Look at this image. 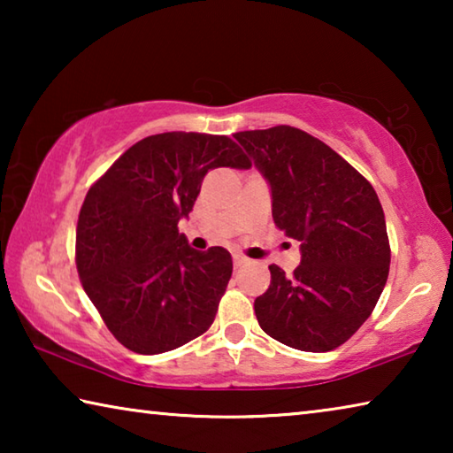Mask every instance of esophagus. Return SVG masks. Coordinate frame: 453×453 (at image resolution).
Returning a JSON list of instances; mask_svg holds the SVG:
<instances>
[{
    "label": "esophagus",
    "instance_id": "obj_1",
    "mask_svg": "<svg viewBox=\"0 0 453 453\" xmlns=\"http://www.w3.org/2000/svg\"><path fill=\"white\" fill-rule=\"evenodd\" d=\"M248 262H250L248 257H245L243 254H240V251H235V254H234V265L235 267H242V265H245Z\"/></svg>",
    "mask_w": 453,
    "mask_h": 453
}]
</instances>
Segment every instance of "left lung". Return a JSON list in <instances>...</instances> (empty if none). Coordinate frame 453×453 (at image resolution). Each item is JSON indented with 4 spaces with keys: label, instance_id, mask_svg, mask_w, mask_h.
I'll return each mask as SVG.
<instances>
[{
    "label": "left lung",
    "instance_id": "obj_1",
    "mask_svg": "<svg viewBox=\"0 0 453 453\" xmlns=\"http://www.w3.org/2000/svg\"><path fill=\"white\" fill-rule=\"evenodd\" d=\"M272 189V216L300 242L294 273L270 265L256 297L259 327L302 351L342 346L372 316L389 273V242L378 194L318 137L291 126L234 135Z\"/></svg>",
    "mask_w": 453,
    "mask_h": 453
}]
</instances>
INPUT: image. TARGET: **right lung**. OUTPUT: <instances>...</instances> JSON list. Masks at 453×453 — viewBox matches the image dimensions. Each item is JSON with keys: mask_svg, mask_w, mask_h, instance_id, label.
I'll return each instance as SVG.
<instances>
[{"mask_svg": "<svg viewBox=\"0 0 453 453\" xmlns=\"http://www.w3.org/2000/svg\"><path fill=\"white\" fill-rule=\"evenodd\" d=\"M227 135L167 132L134 143L83 199L75 264L113 337L156 356L208 332L232 278L224 248L197 251L178 221L194 208L205 173L248 170Z\"/></svg>", "mask_w": 453, "mask_h": 453, "instance_id": "obj_1", "label": "right lung"}]
</instances>
